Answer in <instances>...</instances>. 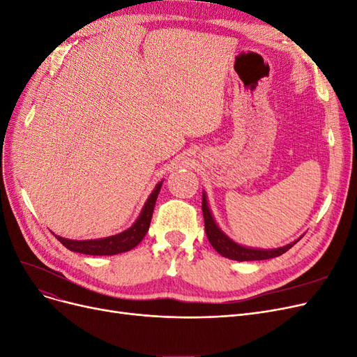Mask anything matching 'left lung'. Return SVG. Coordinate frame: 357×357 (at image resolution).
Instances as JSON below:
<instances>
[{
    "mask_svg": "<svg viewBox=\"0 0 357 357\" xmlns=\"http://www.w3.org/2000/svg\"><path fill=\"white\" fill-rule=\"evenodd\" d=\"M202 210H203V216H204V229L206 235L212 244V247L216 250V252L223 256L232 260H238V261H248V260H266L272 257H278L288 252L298 240H296L291 244H287L280 248H272V250H259V248H250L236 244L232 241L228 235L223 234L220 228L216 225V222L212 216V212H210L206 194L203 192V203H202Z\"/></svg>",
    "mask_w": 357,
    "mask_h": 357,
    "instance_id": "left-lung-1",
    "label": "left lung"
}]
</instances>
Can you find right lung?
I'll use <instances>...</instances> for the list:
<instances>
[{
	"instance_id": "obj_1",
	"label": "right lung",
	"mask_w": 357,
	"mask_h": 357,
	"mask_svg": "<svg viewBox=\"0 0 357 357\" xmlns=\"http://www.w3.org/2000/svg\"><path fill=\"white\" fill-rule=\"evenodd\" d=\"M162 182H158L150 197L145 202L138 219L134 222V225L128 228L126 231L116 234L112 236H105V238L98 240H84V241H76V240H68L61 238L57 235V240L66 247L69 248L70 252L89 255V256H113L119 253L129 252L134 247H137L142 238L147 234L150 228V222L153 216V210L155 206L157 195L160 192Z\"/></svg>"
}]
</instances>
